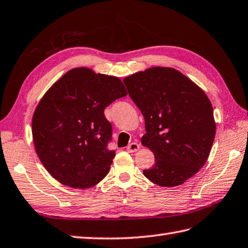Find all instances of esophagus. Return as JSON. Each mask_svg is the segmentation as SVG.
Returning <instances> with one entry per match:
<instances>
[{
    "instance_id": "esophagus-1",
    "label": "esophagus",
    "mask_w": 248,
    "mask_h": 248,
    "mask_svg": "<svg viewBox=\"0 0 248 248\" xmlns=\"http://www.w3.org/2000/svg\"><path fill=\"white\" fill-rule=\"evenodd\" d=\"M139 148H140V145L138 144V143L133 142V143H130V144L127 146V151L129 153H135V152L138 151Z\"/></svg>"
}]
</instances>
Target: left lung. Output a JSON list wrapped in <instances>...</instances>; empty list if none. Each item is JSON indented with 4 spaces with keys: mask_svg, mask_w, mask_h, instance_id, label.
<instances>
[{
    "mask_svg": "<svg viewBox=\"0 0 248 248\" xmlns=\"http://www.w3.org/2000/svg\"><path fill=\"white\" fill-rule=\"evenodd\" d=\"M129 96L145 120L143 146L155 163L143 170L160 186H176L206 163L216 137L211 102L202 88L179 71L153 67L124 78Z\"/></svg>",
    "mask_w": 248,
    "mask_h": 248,
    "instance_id": "left-lung-1",
    "label": "left lung"
}]
</instances>
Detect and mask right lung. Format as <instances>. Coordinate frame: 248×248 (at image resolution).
<instances>
[{
  "label": "right lung",
  "mask_w": 248,
  "mask_h": 248,
  "mask_svg": "<svg viewBox=\"0 0 248 248\" xmlns=\"http://www.w3.org/2000/svg\"><path fill=\"white\" fill-rule=\"evenodd\" d=\"M127 95L122 80L90 68L68 71L45 93L31 120L37 156L53 178L74 189L94 186L108 174L112 128L104 110Z\"/></svg>",
  "instance_id": "1"
}]
</instances>
